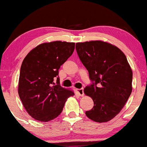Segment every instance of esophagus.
<instances>
[{
    "instance_id": "esophagus-1",
    "label": "esophagus",
    "mask_w": 147,
    "mask_h": 147,
    "mask_svg": "<svg viewBox=\"0 0 147 147\" xmlns=\"http://www.w3.org/2000/svg\"><path fill=\"white\" fill-rule=\"evenodd\" d=\"M77 93L79 94L81 97H83L84 93V88H79V89H77Z\"/></svg>"
}]
</instances>
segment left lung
Here are the masks:
<instances>
[{"instance_id": "8db88e82", "label": "left lung", "mask_w": 147, "mask_h": 147, "mask_svg": "<svg viewBox=\"0 0 147 147\" xmlns=\"http://www.w3.org/2000/svg\"><path fill=\"white\" fill-rule=\"evenodd\" d=\"M76 50L93 83L84 88L94 106L86 112L97 122L110 121L120 112L132 92L133 72L117 47L102 41L76 43Z\"/></svg>"}]
</instances>
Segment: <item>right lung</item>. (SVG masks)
I'll return each instance as SVG.
<instances>
[{
	"instance_id": "add662e5",
	"label": "right lung",
	"mask_w": 147,
	"mask_h": 147,
	"mask_svg": "<svg viewBox=\"0 0 147 147\" xmlns=\"http://www.w3.org/2000/svg\"><path fill=\"white\" fill-rule=\"evenodd\" d=\"M75 43H43L27 55L22 63L18 92L28 114L47 122L62 112L72 90L59 85V69L73 53ZM57 80L56 82L55 80Z\"/></svg>"
}]
</instances>
